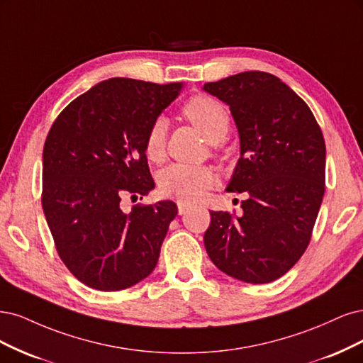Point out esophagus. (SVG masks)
Returning a JSON list of instances; mask_svg holds the SVG:
<instances>
[{
	"mask_svg": "<svg viewBox=\"0 0 363 363\" xmlns=\"http://www.w3.org/2000/svg\"><path fill=\"white\" fill-rule=\"evenodd\" d=\"M189 209H190V205H189V203H185V202H182V201L178 202V214H179V216L185 214L186 211H189Z\"/></svg>",
	"mask_w": 363,
	"mask_h": 363,
	"instance_id": "obj_1",
	"label": "esophagus"
}]
</instances>
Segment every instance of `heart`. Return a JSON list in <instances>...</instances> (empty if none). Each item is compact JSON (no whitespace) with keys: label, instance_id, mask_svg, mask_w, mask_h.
I'll return each mask as SVG.
<instances>
[{"label":"heart","instance_id":"b5f03b06","mask_svg":"<svg viewBox=\"0 0 363 363\" xmlns=\"http://www.w3.org/2000/svg\"><path fill=\"white\" fill-rule=\"evenodd\" d=\"M182 113L209 143L221 142L229 131L230 119L226 108L211 96H193L184 105ZM166 140L167 121L160 118L150 125L146 134L145 150L150 161L160 162L164 158ZM216 182V173L205 166L170 164L158 174V189L161 194L177 197L182 202H197Z\"/></svg>","mask_w":363,"mask_h":363}]
</instances>
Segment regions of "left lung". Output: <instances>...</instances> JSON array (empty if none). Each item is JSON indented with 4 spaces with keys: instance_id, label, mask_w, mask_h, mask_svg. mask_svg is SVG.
Masks as SVG:
<instances>
[{
    "instance_id": "8db88e82",
    "label": "left lung",
    "mask_w": 363,
    "mask_h": 363,
    "mask_svg": "<svg viewBox=\"0 0 363 363\" xmlns=\"http://www.w3.org/2000/svg\"><path fill=\"white\" fill-rule=\"evenodd\" d=\"M202 89L228 105L240 135L226 190L247 194L240 217L209 213L206 253L241 282H273L311 241L324 196L323 133L306 102L272 74L241 72Z\"/></svg>"
}]
</instances>
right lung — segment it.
Returning a JSON list of instances; mask_svg holds the SVG:
<instances>
[{
    "mask_svg": "<svg viewBox=\"0 0 363 363\" xmlns=\"http://www.w3.org/2000/svg\"><path fill=\"white\" fill-rule=\"evenodd\" d=\"M182 87L105 79L69 104L46 137L43 213L58 256L93 289L130 288L158 262L177 205L160 201L125 213L121 201L154 190L146 134Z\"/></svg>",
    "mask_w": 363,
    "mask_h": 363,
    "instance_id": "right-lung-1",
    "label": "right lung"
}]
</instances>
